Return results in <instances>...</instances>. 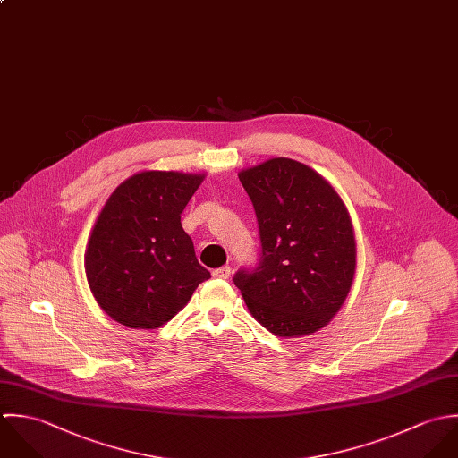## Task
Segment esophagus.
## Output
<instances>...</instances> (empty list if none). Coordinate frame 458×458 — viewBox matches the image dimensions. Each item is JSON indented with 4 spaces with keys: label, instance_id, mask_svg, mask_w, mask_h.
I'll list each match as a JSON object with an SVG mask.
<instances>
[{
    "label": "esophagus",
    "instance_id": "esophagus-1",
    "mask_svg": "<svg viewBox=\"0 0 458 458\" xmlns=\"http://www.w3.org/2000/svg\"><path fill=\"white\" fill-rule=\"evenodd\" d=\"M230 273H232V269H230L228 266H223V267H219V269H214L212 276H214V277H219V279H228Z\"/></svg>",
    "mask_w": 458,
    "mask_h": 458
}]
</instances>
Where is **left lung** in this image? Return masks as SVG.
Instances as JSON below:
<instances>
[{"label": "left lung", "instance_id": "left-lung-1", "mask_svg": "<svg viewBox=\"0 0 458 458\" xmlns=\"http://www.w3.org/2000/svg\"><path fill=\"white\" fill-rule=\"evenodd\" d=\"M262 253L233 283L276 336H306L342 308L356 271L352 223L338 192L302 163L276 157L242 170Z\"/></svg>", "mask_w": 458, "mask_h": 458}]
</instances>
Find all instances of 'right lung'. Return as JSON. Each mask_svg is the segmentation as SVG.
I'll list each match as a JSON object with an SVG mask.
<instances>
[{
  "mask_svg": "<svg viewBox=\"0 0 458 458\" xmlns=\"http://www.w3.org/2000/svg\"><path fill=\"white\" fill-rule=\"evenodd\" d=\"M205 175L141 172L102 207L85 253L98 306L118 324L156 329L172 320L210 273L181 223Z\"/></svg>",
  "mask_w": 458,
  "mask_h": 458,
  "instance_id": "add662e5",
  "label": "right lung"
}]
</instances>
